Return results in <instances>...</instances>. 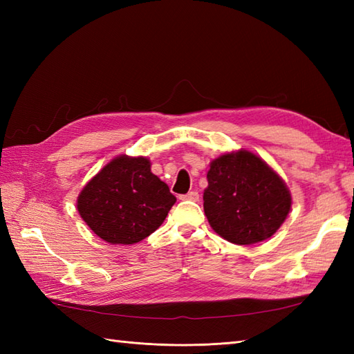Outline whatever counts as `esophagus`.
<instances>
[{
	"label": "esophagus",
	"mask_w": 354,
	"mask_h": 354,
	"mask_svg": "<svg viewBox=\"0 0 354 354\" xmlns=\"http://www.w3.org/2000/svg\"><path fill=\"white\" fill-rule=\"evenodd\" d=\"M183 201H193V202H198L199 201V193L198 192H189L187 194H183L181 196Z\"/></svg>",
	"instance_id": "1"
}]
</instances>
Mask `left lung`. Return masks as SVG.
Instances as JSON below:
<instances>
[{"instance_id":"obj_1","label":"left lung","mask_w":354,"mask_h":354,"mask_svg":"<svg viewBox=\"0 0 354 354\" xmlns=\"http://www.w3.org/2000/svg\"><path fill=\"white\" fill-rule=\"evenodd\" d=\"M204 212L212 228L236 245L266 240L290 209V193L281 178L251 152L217 158L207 173Z\"/></svg>"}]
</instances>
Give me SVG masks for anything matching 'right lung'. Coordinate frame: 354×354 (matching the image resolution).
I'll return each instance as SVG.
<instances>
[{
    "label": "right lung",
    "mask_w": 354,
    "mask_h": 354,
    "mask_svg": "<svg viewBox=\"0 0 354 354\" xmlns=\"http://www.w3.org/2000/svg\"><path fill=\"white\" fill-rule=\"evenodd\" d=\"M175 202L147 158L118 156L85 185L77 208L104 242L132 245L160 228Z\"/></svg>",
    "instance_id": "add662e5"
}]
</instances>
